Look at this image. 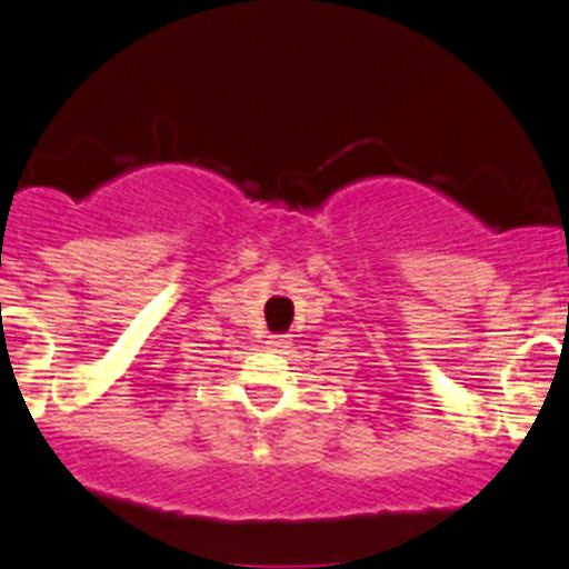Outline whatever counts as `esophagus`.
Listing matches in <instances>:
<instances>
[{"mask_svg":"<svg viewBox=\"0 0 569 569\" xmlns=\"http://www.w3.org/2000/svg\"><path fill=\"white\" fill-rule=\"evenodd\" d=\"M291 345L289 335H270L267 337V348L270 350H286Z\"/></svg>","mask_w":569,"mask_h":569,"instance_id":"34e87169","label":"esophagus"}]
</instances>
